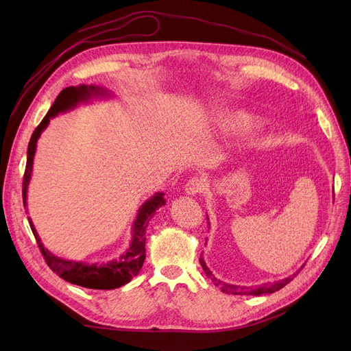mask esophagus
<instances>
[{
	"mask_svg": "<svg viewBox=\"0 0 351 351\" xmlns=\"http://www.w3.org/2000/svg\"><path fill=\"white\" fill-rule=\"evenodd\" d=\"M206 187V182L204 178H192L189 180L187 184H186V193L190 195V196H196V195H200L202 192H204Z\"/></svg>",
	"mask_w": 351,
	"mask_h": 351,
	"instance_id": "1",
	"label": "esophagus"
}]
</instances>
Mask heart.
Returning <instances> with one entry per match:
<instances>
[{
  "instance_id": "heart-1",
  "label": "heart",
  "mask_w": 351,
  "mask_h": 351,
  "mask_svg": "<svg viewBox=\"0 0 351 351\" xmlns=\"http://www.w3.org/2000/svg\"><path fill=\"white\" fill-rule=\"evenodd\" d=\"M258 125L259 121L256 117L243 110H221L212 119V127L227 136L247 134Z\"/></svg>"
}]
</instances>
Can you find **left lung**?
<instances>
[{
  "mask_svg": "<svg viewBox=\"0 0 351 351\" xmlns=\"http://www.w3.org/2000/svg\"><path fill=\"white\" fill-rule=\"evenodd\" d=\"M208 219V217H206ZM209 226V224H208ZM202 268H204L206 277L210 278L212 281H214V284L217 287H219L222 293H227V294H247V295H262V294H271V293H275L281 290L282 287H285L287 284H289L297 274H299V271H297L295 274L290 275V277H287L284 280H280V281H275V282H265L262 285H254V287H243V285H234V284H228V282H224L221 281L218 278L214 277V274L210 272V269L206 267V263L204 261V258L200 256L199 259ZM303 268V267H302Z\"/></svg>",
  "mask_w": 351,
  "mask_h": 351,
  "instance_id": "obj_1",
  "label": "left lung"
}]
</instances>
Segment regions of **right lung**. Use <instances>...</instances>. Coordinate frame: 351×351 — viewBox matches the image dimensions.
Masks as SVG:
<instances>
[{"label":"right lung","mask_w":351,"mask_h":351,"mask_svg":"<svg viewBox=\"0 0 351 351\" xmlns=\"http://www.w3.org/2000/svg\"><path fill=\"white\" fill-rule=\"evenodd\" d=\"M104 98L110 97L107 89L101 86H88V84H80V86L74 88H66L60 92L57 99L52 104V107L44 117V120L36 127L34 134L30 137V142L27 146V161H26V171L23 176V205L26 208L27 205V187L32 178V168H34V158L36 152V143L40 133L44 132L49 120L54 119L60 112H66L69 110H73L80 102H88L92 98ZM165 205L164 193L158 192L151 199H147L145 204L139 208L137 217L134 219L133 230H132V241L130 246L125 249L123 254H120L119 259L110 261L107 263H84V262H76V261H66L62 258L52 254L44 244L40 243V239L38 232L32 224V219L29 218V224L32 228V232L36 239L38 246L40 249V253L44 254V259L48 263V267L54 271L58 277L66 280L67 282L76 284L84 289H93V290H112L119 289V287L130 282L133 277H136L139 271L142 269V265L146 259V228L149 224L151 218L154 217L155 212Z\"/></svg>","instance_id":"1"}]
</instances>
